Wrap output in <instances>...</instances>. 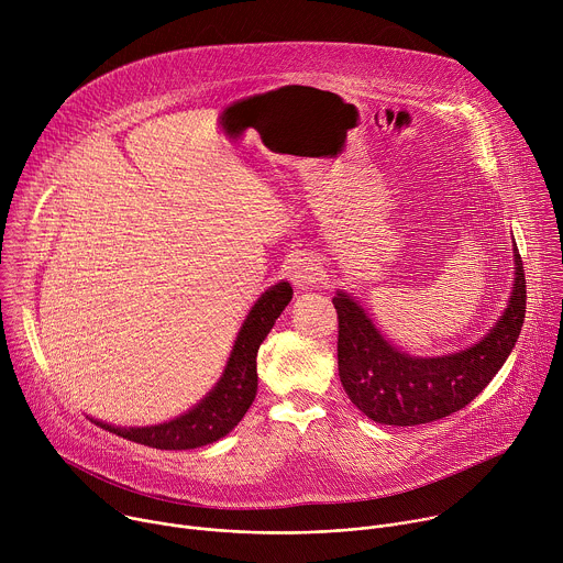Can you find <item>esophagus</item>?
<instances>
[{"label": "esophagus", "instance_id": "1", "mask_svg": "<svg viewBox=\"0 0 563 563\" xmlns=\"http://www.w3.org/2000/svg\"><path fill=\"white\" fill-rule=\"evenodd\" d=\"M289 276L294 280V285L298 287H307V285H313L318 280V263L307 256V254H300L291 261L289 265Z\"/></svg>", "mask_w": 563, "mask_h": 563}]
</instances>
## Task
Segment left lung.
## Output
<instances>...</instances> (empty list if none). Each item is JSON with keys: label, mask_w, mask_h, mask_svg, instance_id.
Returning <instances> with one entry per match:
<instances>
[{"label": "left lung", "mask_w": 563, "mask_h": 563, "mask_svg": "<svg viewBox=\"0 0 563 563\" xmlns=\"http://www.w3.org/2000/svg\"><path fill=\"white\" fill-rule=\"evenodd\" d=\"M515 287L490 334L470 350L417 358L394 350L365 311L345 294L339 313V376L352 404L383 426H421L465 408L484 391L512 352L526 318V274L515 245Z\"/></svg>", "instance_id": "1"}]
</instances>
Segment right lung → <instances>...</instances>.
Masks as SVG:
<instances>
[{
  "label": "right lung",
  "instance_id": "obj_1",
  "mask_svg": "<svg viewBox=\"0 0 563 563\" xmlns=\"http://www.w3.org/2000/svg\"><path fill=\"white\" fill-rule=\"evenodd\" d=\"M291 294L294 289L289 283H278L258 298L243 323V330L238 332L220 383L191 412L151 428H113L100 421L96 423L122 439L157 450H191L222 439L240 423L254 404L258 389V347L274 328L280 311L291 300Z\"/></svg>",
  "mask_w": 563,
  "mask_h": 563
}]
</instances>
